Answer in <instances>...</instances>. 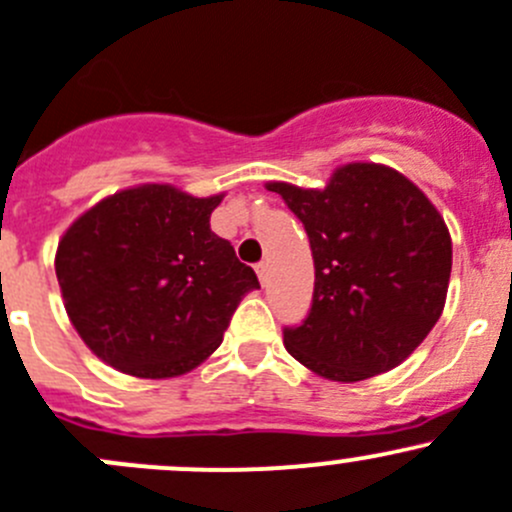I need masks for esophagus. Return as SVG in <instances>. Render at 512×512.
Wrapping results in <instances>:
<instances>
[{"label":"esophagus","mask_w":512,"mask_h":512,"mask_svg":"<svg viewBox=\"0 0 512 512\" xmlns=\"http://www.w3.org/2000/svg\"><path fill=\"white\" fill-rule=\"evenodd\" d=\"M256 273H258V281L266 283L268 281V263L266 261L256 263Z\"/></svg>","instance_id":"obj_1"}]
</instances>
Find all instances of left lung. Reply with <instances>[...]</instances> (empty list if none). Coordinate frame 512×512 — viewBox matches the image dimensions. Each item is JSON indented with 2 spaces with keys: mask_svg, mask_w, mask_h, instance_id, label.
I'll return each instance as SVG.
<instances>
[{
  "mask_svg": "<svg viewBox=\"0 0 512 512\" xmlns=\"http://www.w3.org/2000/svg\"><path fill=\"white\" fill-rule=\"evenodd\" d=\"M313 251V306L283 346L316 376L356 383L401 366L440 318L453 244L430 199L401 171L338 166L323 189L268 181Z\"/></svg>",
  "mask_w": 512,
  "mask_h": 512,
  "instance_id": "8db88e82",
  "label": "left lung"
}]
</instances>
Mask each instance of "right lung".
<instances>
[{
  "label": "right lung",
  "instance_id": "1",
  "mask_svg": "<svg viewBox=\"0 0 512 512\" xmlns=\"http://www.w3.org/2000/svg\"><path fill=\"white\" fill-rule=\"evenodd\" d=\"M224 194L139 184L86 209L59 239L64 308L91 353L136 378H176L221 346L254 268L211 231Z\"/></svg>",
  "mask_w": 512,
  "mask_h": 512
}]
</instances>
